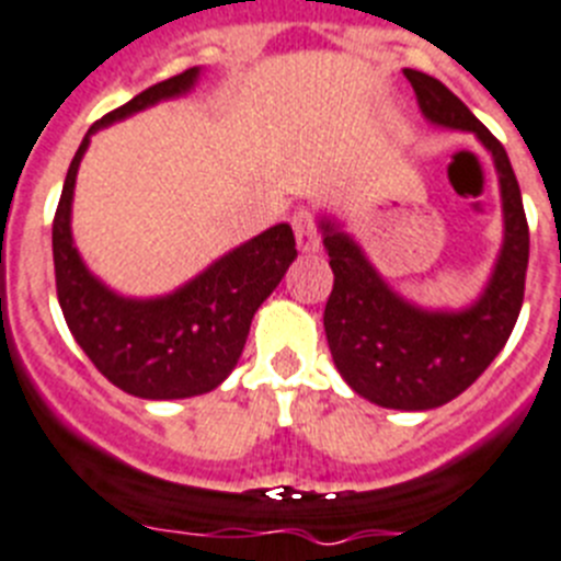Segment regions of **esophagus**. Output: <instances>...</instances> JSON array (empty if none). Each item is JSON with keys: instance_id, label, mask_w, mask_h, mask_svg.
<instances>
[{"instance_id": "34e87169", "label": "esophagus", "mask_w": 561, "mask_h": 561, "mask_svg": "<svg viewBox=\"0 0 561 561\" xmlns=\"http://www.w3.org/2000/svg\"><path fill=\"white\" fill-rule=\"evenodd\" d=\"M294 231H296V245H299L301 253L319 251V233H316L310 211L299 208V211L294 214Z\"/></svg>"}]
</instances>
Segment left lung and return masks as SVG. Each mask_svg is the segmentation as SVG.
<instances>
[{"label":"left lung","mask_w":561,"mask_h":561,"mask_svg":"<svg viewBox=\"0 0 561 561\" xmlns=\"http://www.w3.org/2000/svg\"><path fill=\"white\" fill-rule=\"evenodd\" d=\"M403 76L428 124L471 133L491 154L503 199V242L489 279L469 305L426 308L383 279L335 214H319L321 242L335 276L324 333L335 369L353 392L383 409L426 412L469 389L505 347L523 308L528 222L503 144L437 78L417 70H403Z\"/></svg>","instance_id":"left-lung-1"}]
</instances>
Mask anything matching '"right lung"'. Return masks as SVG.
Returning <instances> with one entry per match:
<instances>
[{
	"label": "right lung",
	"instance_id": "1",
	"mask_svg": "<svg viewBox=\"0 0 561 561\" xmlns=\"http://www.w3.org/2000/svg\"><path fill=\"white\" fill-rule=\"evenodd\" d=\"M203 76L206 67H192L165 78L95 121L67 169L53 220L58 305L72 339L106 381L144 401H180L220 387L240 362L253 313L296 260L294 228L279 222L217 256L169 294L124 296L92 274L76 248L72 197L92 135L160 101L183 99Z\"/></svg>",
	"mask_w": 561,
	"mask_h": 561
}]
</instances>
